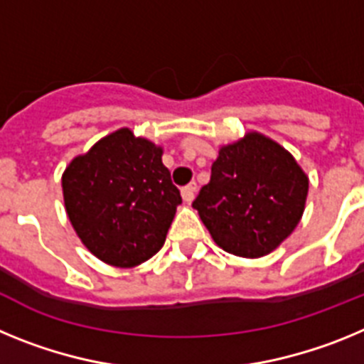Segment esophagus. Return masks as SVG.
I'll return each instance as SVG.
<instances>
[{
	"label": "esophagus",
	"mask_w": 364,
	"mask_h": 364,
	"mask_svg": "<svg viewBox=\"0 0 364 364\" xmlns=\"http://www.w3.org/2000/svg\"><path fill=\"white\" fill-rule=\"evenodd\" d=\"M195 191H197V184L195 182H191V184L184 186L182 188V198H184V202H193V198H195Z\"/></svg>",
	"instance_id": "esophagus-1"
}]
</instances>
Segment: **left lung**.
Segmentation results:
<instances>
[{
  "instance_id": "1",
  "label": "left lung",
  "mask_w": 364,
  "mask_h": 364,
  "mask_svg": "<svg viewBox=\"0 0 364 364\" xmlns=\"http://www.w3.org/2000/svg\"><path fill=\"white\" fill-rule=\"evenodd\" d=\"M306 197L308 176L294 156L272 138L247 133L220 147L193 208L224 252L257 259L290 237Z\"/></svg>"
}]
</instances>
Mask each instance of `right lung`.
Masks as SVG:
<instances>
[{
  "mask_svg": "<svg viewBox=\"0 0 364 364\" xmlns=\"http://www.w3.org/2000/svg\"><path fill=\"white\" fill-rule=\"evenodd\" d=\"M162 153V147L122 127L63 171L70 224L87 250L107 264L133 268L166 242L182 197Z\"/></svg>",
  "mask_w": 364,
  "mask_h": 364,
  "instance_id": "1",
  "label": "right lung"
}]
</instances>
